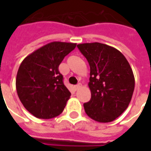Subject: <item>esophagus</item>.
<instances>
[{
  "mask_svg": "<svg viewBox=\"0 0 151 151\" xmlns=\"http://www.w3.org/2000/svg\"><path fill=\"white\" fill-rule=\"evenodd\" d=\"M82 87V84L81 83H79V84H78V85H76L75 86H74V88H75L76 91H78V90H79V89Z\"/></svg>",
  "mask_w": 151,
  "mask_h": 151,
  "instance_id": "1",
  "label": "esophagus"
}]
</instances>
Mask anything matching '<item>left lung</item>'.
<instances>
[{
	"mask_svg": "<svg viewBox=\"0 0 151 151\" xmlns=\"http://www.w3.org/2000/svg\"><path fill=\"white\" fill-rule=\"evenodd\" d=\"M90 65L91 100L86 113L95 121L108 123L120 116L129 104L135 80L126 58L115 47L100 43L78 44Z\"/></svg>",
	"mask_w": 151,
	"mask_h": 151,
	"instance_id": "obj_1",
	"label": "left lung"
}]
</instances>
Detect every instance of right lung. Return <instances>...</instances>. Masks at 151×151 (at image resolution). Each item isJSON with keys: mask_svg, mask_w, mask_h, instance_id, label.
<instances>
[{"mask_svg": "<svg viewBox=\"0 0 151 151\" xmlns=\"http://www.w3.org/2000/svg\"><path fill=\"white\" fill-rule=\"evenodd\" d=\"M76 43L52 42L25 58L17 73L18 98L30 113L40 119L59 116L71 95L63 82L59 65Z\"/></svg>", "mask_w": 151, "mask_h": 151, "instance_id": "1", "label": "right lung"}]
</instances>
